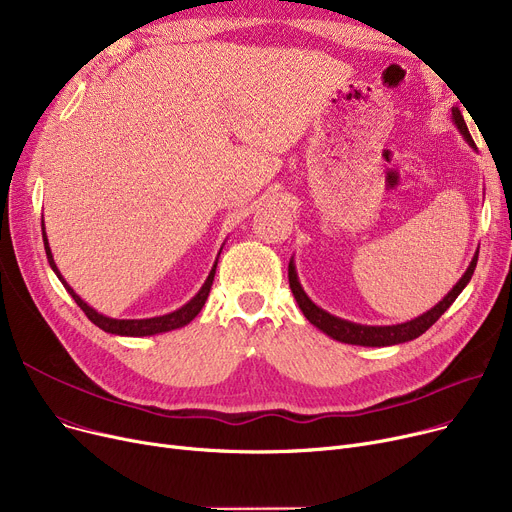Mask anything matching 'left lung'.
<instances>
[{
	"mask_svg": "<svg viewBox=\"0 0 512 512\" xmlns=\"http://www.w3.org/2000/svg\"><path fill=\"white\" fill-rule=\"evenodd\" d=\"M452 120H454L456 128L463 132V137L467 139V143L471 147H475L459 107H452ZM477 255H479V251L475 253L471 265L467 267L465 276L459 282H456V286L446 294V297L434 309H429L427 313L419 315L417 319H411V321H407V324H398V326H359V324H351V321H346V319L334 317V315L326 313L324 309H319L317 305L311 303V299L301 288L292 261L288 263V284H290V290L294 294V299H297L303 315L311 321L315 328H319L321 332H326L334 340H340V342H346V344H359V346H390V344H400V342L413 340V338L421 336L425 330H429L436 324V321L442 317V313L456 301V297H459L461 290L471 280V276L475 272V265H477Z\"/></svg>",
	"mask_w": 512,
	"mask_h": 512,
	"instance_id": "left-lung-1",
	"label": "left lung"
}]
</instances>
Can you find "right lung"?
I'll list each match as a JSON object with an SVG mask.
<instances>
[{
	"mask_svg": "<svg viewBox=\"0 0 512 512\" xmlns=\"http://www.w3.org/2000/svg\"><path fill=\"white\" fill-rule=\"evenodd\" d=\"M41 230H43V245H45V253H47V261L51 265V270L58 274V278L62 280L64 288L72 294V299L76 301V305L85 311V315L93 321V324L97 328H101L103 332H110V334H118V336H151V334H159V332H170V330H176V328H182L186 326L188 321H193L197 317V313L203 309L207 297H209V290H211V284H213V276H215V265H218V261H215L211 274L207 276L203 288L197 292V297L193 301H188L184 307H180L178 311L174 313H168V315H161V317H151V319H112V317H105L101 313H97L95 309H91L83 299L78 297V294L66 284V280L60 276L56 263H53V257H51V251H49V242H47V236H45V228H43V222H41Z\"/></svg>",
	"mask_w": 512,
	"mask_h": 512,
	"instance_id": "right-lung-1",
	"label": "right lung"
}]
</instances>
